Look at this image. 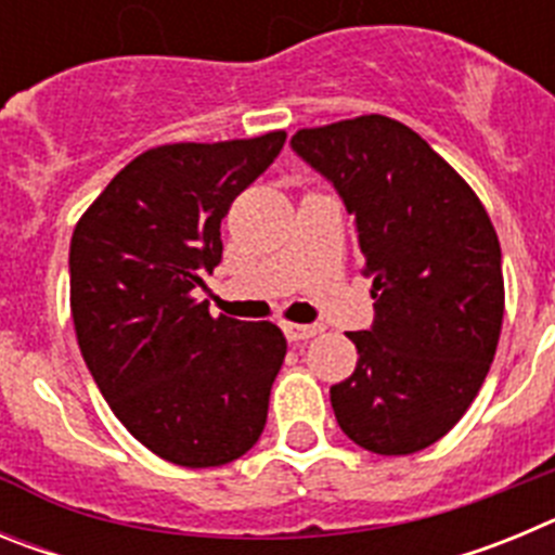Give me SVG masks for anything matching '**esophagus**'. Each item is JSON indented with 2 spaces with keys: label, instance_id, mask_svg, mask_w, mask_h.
<instances>
[{
  "label": "esophagus",
  "instance_id": "1",
  "mask_svg": "<svg viewBox=\"0 0 555 555\" xmlns=\"http://www.w3.org/2000/svg\"><path fill=\"white\" fill-rule=\"evenodd\" d=\"M283 333H286L288 341H306V338H313L317 333H322V325H294V322H283Z\"/></svg>",
  "mask_w": 555,
  "mask_h": 555
}]
</instances>
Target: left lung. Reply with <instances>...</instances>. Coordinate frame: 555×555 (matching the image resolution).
Instances as JSON below:
<instances>
[{"label":"left lung","instance_id":"8db88e82","mask_svg":"<svg viewBox=\"0 0 555 555\" xmlns=\"http://www.w3.org/2000/svg\"><path fill=\"white\" fill-rule=\"evenodd\" d=\"M356 219L375 320L331 386L338 428L380 455L439 442L478 395L503 325V261L475 191L411 127L358 116L292 135Z\"/></svg>","mask_w":555,"mask_h":555}]
</instances>
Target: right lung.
I'll use <instances>...</instances> for the list:
<instances>
[{"label":"right lung","mask_w":555,"mask_h":555,"mask_svg":"<svg viewBox=\"0 0 555 555\" xmlns=\"http://www.w3.org/2000/svg\"><path fill=\"white\" fill-rule=\"evenodd\" d=\"M286 132L146 150L82 214L68 249L86 366L144 448L180 467L242 459L263 434L286 358L272 322L210 317L222 219L281 155Z\"/></svg>","instance_id":"obj_1"}]
</instances>
